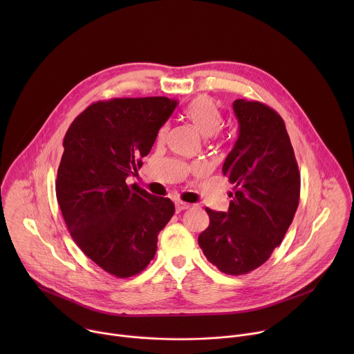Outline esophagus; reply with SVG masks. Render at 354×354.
<instances>
[{
	"label": "esophagus",
	"instance_id": "obj_1",
	"mask_svg": "<svg viewBox=\"0 0 354 354\" xmlns=\"http://www.w3.org/2000/svg\"><path fill=\"white\" fill-rule=\"evenodd\" d=\"M175 207H176V212H182V210L189 209L190 205H189V203H185V201H182V200H176V201H175Z\"/></svg>",
	"mask_w": 354,
	"mask_h": 354
}]
</instances>
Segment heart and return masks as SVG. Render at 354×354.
Instances as JSON below:
<instances>
[{"label":"heart","mask_w":354,"mask_h":354,"mask_svg":"<svg viewBox=\"0 0 354 354\" xmlns=\"http://www.w3.org/2000/svg\"><path fill=\"white\" fill-rule=\"evenodd\" d=\"M185 118L205 137L214 136L223 126V113L218 104L212 96L200 95L185 108ZM168 127H162L160 138L167 136Z\"/></svg>","instance_id":"heart-1"}]
</instances>
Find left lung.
<instances>
[{"mask_svg": "<svg viewBox=\"0 0 354 354\" xmlns=\"http://www.w3.org/2000/svg\"><path fill=\"white\" fill-rule=\"evenodd\" d=\"M239 134L223 165L234 183L227 213L206 209L198 235L205 257L225 274H246L279 246L299 201V171L281 116L258 100L232 104Z\"/></svg>", "mask_w": 354, "mask_h": 354, "instance_id": "obj_1", "label": "left lung"}]
</instances>
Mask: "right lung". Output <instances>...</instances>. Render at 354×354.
Listing matches in <instances>:
<instances>
[{
	"label": "right lung",
	"instance_id": "1",
	"mask_svg": "<svg viewBox=\"0 0 354 354\" xmlns=\"http://www.w3.org/2000/svg\"><path fill=\"white\" fill-rule=\"evenodd\" d=\"M176 105L165 96L99 100L66 133L56 180L63 218L84 254L116 277L148 266L175 213L171 198L129 186L126 178L141 168Z\"/></svg>",
	"mask_w": 354,
	"mask_h": 354
}]
</instances>
